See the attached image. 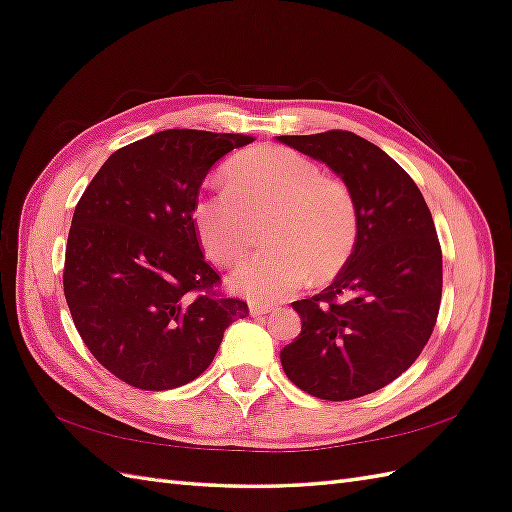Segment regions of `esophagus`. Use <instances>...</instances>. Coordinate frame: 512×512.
Wrapping results in <instances>:
<instances>
[{
  "label": "esophagus",
  "mask_w": 512,
  "mask_h": 512,
  "mask_svg": "<svg viewBox=\"0 0 512 512\" xmlns=\"http://www.w3.org/2000/svg\"><path fill=\"white\" fill-rule=\"evenodd\" d=\"M269 312H273V305H265V303H250V314L252 316H265V314H269Z\"/></svg>",
  "instance_id": "1"
}]
</instances>
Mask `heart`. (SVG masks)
Wrapping results in <instances>:
<instances>
[{"label": "heart", "instance_id": "1", "mask_svg": "<svg viewBox=\"0 0 512 512\" xmlns=\"http://www.w3.org/2000/svg\"><path fill=\"white\" fill-rule=\"evenodd\" d=\"M228 188L200 192L192 220L205 254L235 265L252 247L254 222L267 220L271 250L232 275V288L247 299L275 303L301 290L309 277L331 280L359 241V209L344 181L288 147H254L232 158Z\"/></svg>", "mask_w": 512, "mask_h": 512}]
</instances>
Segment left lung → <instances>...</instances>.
Listing matches in <instances>:
<instances>
[{
    "instance_id": "8db88e82",
    "label": "left lung",
    "mask_w": 512,
    "mask_h": 512,
    "mask_svg": "<svg viewBox=\"0 0 512 512\" xmlns=\"http://www.w3.org/2000/svg\"><path fill=\"white\" fill-rule=\"evenodd\" d=\"M277 141L327 164L359 209V241L335 282L294 301L301 333L280 352L301 391L346 401L391 384L418 359L436 327L442 250L431 211L391 156L346 130Z\"/></svg>"
}]
</instances>
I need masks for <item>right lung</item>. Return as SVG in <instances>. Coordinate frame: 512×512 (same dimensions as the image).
<instances>
[{"mask_svg": "<svg viewBox=\"0 0 512 512\" xmlns=\"http://www.w3.org/2000/svg\"><path fill=\"white\" fill-rule=\"evenodd\" d=\"M252 136L164 130L117 149L83 192L64 294L96 361L136 389L168 391L211 365L247 303L218 294L194 200L211 166Z\"/></svg>", "mask_w": 512, "mask_h": 512, "instance_id": "add662e5", "label": "right lung"}]
</instances>
